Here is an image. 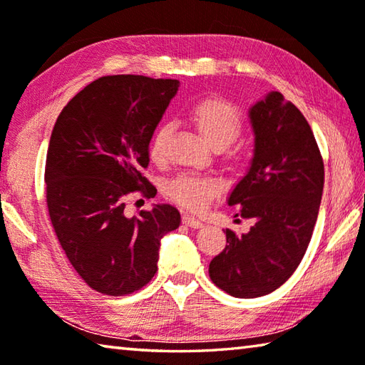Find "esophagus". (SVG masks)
<instances>
[{"label": "esophagus", "instance_id": "obj_1", "mask_svg": "<svg viewBox=\"0 0 365 365\" xmlns=\"http://www.w3.org/2000/svg\"><path fill=\"white\" fill-rule=\"evenodd\" d=\"M182 222L185 225L193 227V228H200V227L205 225V224H202V220H200L197 217H195V215H190V214H183Z\"/></svg>", "mask_w": 365, "mask_h": 365}]
</instances>
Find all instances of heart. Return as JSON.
<instances>
[{"mask_svg": "<svg viewBox=\"0 0 365 365\" xmlns=\"http://www.w3.org/2000/svg\"><path fill=\"white\" fill-rule=\"evenodd\" d=\"M188 119L197 133L212 148H225L233 143L243 132L245 120L233 104L219 98H207L193 104L188 109ZM170 133L168 125H160L150 145L153 160L164 158V145ZM222 183L212 175L180 174L169 183L168 195L178 205L200 211L206 207L220 193Z\"/></svg>", "mask_w": 365, "mask_h": 365, "instance_id": "1", "label": "heart"}]
</instances>
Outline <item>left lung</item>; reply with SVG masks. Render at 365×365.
Segmentation results:
<instances>
[{"mask_svg":"<svg viewBox=\"0 0 365 365\" xmlns=\"http://www.w3.org/2000/svg\"><path fill=\"white\" fill-rule=\"evenodd\" d=\"M255 130L251 168L228 196L248 233L227 228L225 250L209 264L215 287L235 298L280 288L311 242L324 191V160L306 117L279 91L250 109Z\"/></svg>","mask_w":365,"mask_h":365,"instance_id":"left-lung-1","label":"left lung"}]
</instances>
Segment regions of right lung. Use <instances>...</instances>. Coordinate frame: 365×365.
<instances>
[{
	"instance_id": "1",
	"label": "right lung",
	"mask_w": 365,
	"mask_h": 365,
	"mask_svg": "<svg viewBox=\"0 0 365 365\" xmlns=\"http://www.w3.org/2000/svg\"><path fill=\"white\" fill-rule=\"evenodd\" d=\"M178 90V80L106 76L86 85L61 110L49 140L46 205L61 248L95 292L125 296L158 270L160 238L180 212L156 205L128 217L125 201L156 188L141 170L150 141Z\"/></svg>"
}]
</instances>
